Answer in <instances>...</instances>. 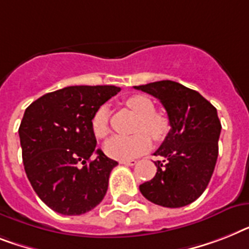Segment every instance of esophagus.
I'll list each match as a JSON object with an SVG mask.
<instances>
[{
	"mask_svg": "<svg viewBox=\"0 0 249 249\" xmlns=\"http://www.w3.org/2000/svg\"><path fill=\"white\" fill-rule=\"evenodd\" d=\"M120 163L123 164V165L132 166V165H135V164H136L137 161H136V160H135V159H128V160H121Z\"/></svg>",
	"mask_w": 249,
	"mask_h": 249,
	"instance_id": "esophagus-1",
	"label": "esophagus"
}]
</instances>
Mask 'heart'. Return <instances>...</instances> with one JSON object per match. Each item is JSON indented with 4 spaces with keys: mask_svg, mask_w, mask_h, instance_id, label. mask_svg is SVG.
Segmentation results:
<instances>
[{
    "mask_svg": "<svg viewBox=\"0 0 249 249\" xmlns=\"http://www.w3.org/2000/svg\"><path fill=\"white\" fill-rule=\"evenodd\" d=\"M127 108L140 117L137 122V133L132 136H113L104 145L108 157L118 160H128L142 155L151 146V139L161 140L168 132L169 123L164 114L155 112L154 103L145 95H132L124 100ZM91 129L94 135L104 139L109 133V110L108 107H99L91 118ZM149 133L148 135L147 133Z\"/></svg>",
    "mask_w": 249,
    "mask_h": 249,
    "instance_id": "heart-1",
    "label": "heart"
}]
</instances>
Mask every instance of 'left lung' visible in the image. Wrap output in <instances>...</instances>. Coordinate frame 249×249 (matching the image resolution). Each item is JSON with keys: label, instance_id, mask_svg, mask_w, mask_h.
Returning a JSON list of instances; mask_svg holds the SVG:
<instances>
[{"label": "left lung", "instance_id": "left-lung-1", "mask_svg": "<svg viewBox=\"0 0 249 249\" xmlns=\"http://www.w3.org/2000/svg\"><path fill=\"white\" fill-rule=\"evenodd\" d=\"M160 100L165 108L170 131L154 153L153 179L140 184L145 198L164 207H182L196 201L206 190L219 154L221 123L216 108L196 90L163 80L135 86Z\"/></svg>", "mask_w": 249, "mask_h": 249}]
</instances>
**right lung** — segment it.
Masks as SVG:
<instances>
[{
	"mask_svg": "<svg viewBox=\"0 0 249 249\" xmlns=\"http://www.w3.org/2000/svg\"><path fill=\"white\" fill-rule=\"evenodd\" d=\"M120 90L112 85L67 86L25 109L18 136L26 177L55 213L81 215L106 196L109 174L118 163L95 149L91 118Z\"/></svg>",
	"mask_w": 249,
	"mask_h": 249,
	"instance_id": "right-lung-1",
	"label": "right lung"
}]
</instances>
